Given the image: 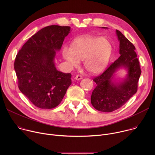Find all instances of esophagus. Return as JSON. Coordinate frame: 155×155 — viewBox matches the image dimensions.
<instances>
[{"mask_svg":"<svg viewBox=\"0 0 155 155\" xmlns=\"http://www.w3.org/2000/svg\"><path fill=\"white\" fill-rule=\"evenodd\" d=\"M82 78H83V77H82L81 75H77V76L75 77V79L77 80H81Z\"/></svg>","mask_w":155,"mask_h":155,"instance_id":"34e87169","label":"esophagus"}]
</instances>
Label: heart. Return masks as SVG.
Wrapping results in <instances>:
<instances>
[{
  "label": "heart",
  "mask_w": 155,
  "mask_h": 155,
  "mask_svg": "<svg viewBox=\"0 0 155 155\" xmlns=\"http://www.w3.org/2000/svg\"><path fill=\"white\" fill-rule=\"evenodd\" d=\"M112 52V45L107 37L86 35L75 38L71 48H62L63 59L71 68H77L84 60L85 69L92 74L102 72L107 65Z\"/></svg>",
  "instance_id": "b5f03b06"
}]
</instances>
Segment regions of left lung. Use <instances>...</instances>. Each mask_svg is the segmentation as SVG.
<instances>
[{"label": "left lung", "instance_id": "8db88e82", "mask_svg": "<svg viewBox=\"0 0 155 155\" xmlns=\"http://www.w3.org/2000/svg\"><path fill=\"white\" fill-rule=\"evenodd\" d=\"M116 34L120 41V56L101 75L93 79L97 86L92 93L91 102L96 110L104 112L118 109L136 93L141 74L135 47L120 31L116 30ZM121 68L127 70V77L115 82L113 80L114 74Z\"/></svg>", "mask_w": 155, "mask_h": 155}]
</instances>
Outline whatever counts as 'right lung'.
I'll use <instances>...</instances> for the list:
<instances>
[{"instance_id":"1","label":"right lung","mask_w":155,"mask_h":155,"mask_svg":"<svg viewBox=\"0 0 155 155\" xmlns=\"http://www.w3.org/2000/svg\"><path fill=\"white\" fill-rule=\"evenodd\" d=\"M70 32L69 26L44 28L24 44L16 56L14 68L19 89L40 108L58 106L72 83V75L58 71L54 61Z\"/></svg>"}]
</instances>
